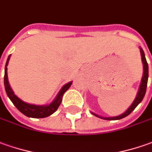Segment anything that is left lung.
Segmentation results:
<instances>
[{
  "label": "left lung",
  "instance_id": "obj_1",
  "mask_svg": "<svg viewBox=\"0 0 152 152\" xmlns=\"http://www.w3.org/2000/svg\"><path fill=\"white\" fill-rule=\"evenodd\" d=\"M140 51H141V60H142V63H143V69H144V72H143V76H142V79H141V85H140V87H139V91L137 92V97L134 100L133 103L131 105V106L128 108L126 112H124L123 114L118 115V116H114V117H102V116H100V115L95 114L93 112H91L94 115L97 116L101 119L104 120H108V121H114V120H120L122 119L124 117L127 116L128 115H130L133 111L134 109L137 107L140 103L141 102V101L143 100V98L145 96V91H146V86H147V80H148V64L146 62V60H145V53L143 50L140 48Z\"/></svg>",
  "mask_w": 152,
  "mask_h": 152
}]
</instances>
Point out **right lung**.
<instances>
[{"mask_svg":"<svg viewBox=\"0 0 152 152\" xmlns=\"http://www.w3.org/2000/svg\"><path fill=\"white\" fill-rule=\"evenodd\" d=\"M11 55L8 56L7 58V63H6V67H5V76H4V84H5V89L7 91L8 97L10 98L12 103L14 104V106L19 110L22 114L28 116V117H32V118H44L47 117L51 114H53L55 111L58 109L59 106L61 105V101H62V96L64 93L67 91L70 86H72V81L69 82L65 86H63V87L59 91L58 95L56 96V97L55 98V100L50 103V105L47 106H37V105H31L26 103L23 101H21L20 98H18L15 96L13 91L11 88L9 81H8V77H7V65L10 60Z\"/></svg>","mask_w":152,"mask_h":152,"instance_id":"add662e5","label":"right lung"}]
</instances>
